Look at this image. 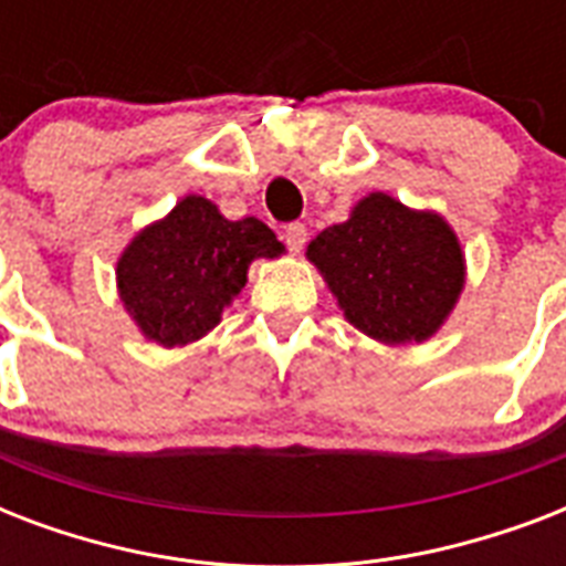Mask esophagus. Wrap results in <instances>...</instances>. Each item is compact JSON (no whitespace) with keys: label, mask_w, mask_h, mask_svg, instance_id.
<instances>
[{"label":"esophagus","mask_w":566,"mask_h":566,"mask_svg":"<svg viewBox=\"0 0 566 566\" xmlns=\"http://www.w3.org/2000/svg\"><path fill=\"white\" fill-rule=\"evenodd\" d=\"M305 240H308V229L302 226V222H291V226H284V243L291 252H300L305 247Z\"/></svg>","instance_id":"esophagus-1"}]
</instances>
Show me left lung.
<instances>
[{"mask_svg": "<svg viewBox=\"0 0 566 566\" xmlns=\"http://www.w3.org/2000/svg\"><path fill=\"white\" fill-rule=\"evenodd\" d=\"M346 319L381 344H422L455 308L464 255L438 213L370 193L308 243Z\"/></svg>", "mask_w": 566, "mask_h": 566, "instance_id": "1", "label": "left lung"}]
</instances>
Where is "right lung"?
Listing matches in <instances>:
<instances>
[{
    "label": "right lung",
    "mask_w": 566,
    "mask_h": 566,
    "mask_svg": "<svg viewBox=\"0 0 566 566\" xmlns=\"http://www.w3.org/2000/svg\"><path fill=\"white\" fill-rule=\"evenodd\" d=\"M255 217L226 220L217 205L188 196L132 240L117 264L119 300L149 340L185 346L220 323L255 258L282 255Z\"/></svg>",
    "instance_id": "obj_1"
}]
</instances>
